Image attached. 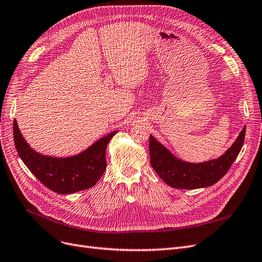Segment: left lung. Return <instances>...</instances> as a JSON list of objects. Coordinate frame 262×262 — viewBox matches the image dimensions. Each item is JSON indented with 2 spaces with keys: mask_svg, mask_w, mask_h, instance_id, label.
Instances as JSON below:
<instances>
[{
  "mask_svg": "<svg viewBox=\"0 0 262 262\" xmlns=\"http://www.w3.org/2000/svg\"><path fill=\"white\" fill-rule=\"evenodd\" d=\"M246 125L238 138L216 160L192 164L178 160L169 150L149 136L150 165L166 184L177 189H198L217 182L231 168L244 144Z\"/></svg>",
  "mask_w": 262,
  "mask_h": 262,
  "instance_id": "1",
  "label": "left lung"
}]
</instances>
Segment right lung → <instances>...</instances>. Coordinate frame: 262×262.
Wrapping results in <instances>:
<instances>
[{"mask_svg":"<svg viewBox=\"0 0 262 262\" xmlns=\"http://www.w3.org/2000/svg\"><path fill=\"white\" fill-rule=\"evenodd\" d=\"M13 131L15 147L24 164L41 184L60 194L74 193L95 186L106 170L108 142L117 133H109L78 155L57 158L35 152L21 136L16 120Z\"/></svg>","mask_w":262,"mask_h":262,"instance_id":"1","label":"right lung"}]
</instances>
